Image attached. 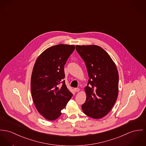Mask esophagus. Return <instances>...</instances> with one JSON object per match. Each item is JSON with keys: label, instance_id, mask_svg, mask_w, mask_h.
<instances>
[{"label": "esophagus", "instance_id": "esophagus-1", "mask_svg": "<svg viewBox=\"0 0 146 146\" xmlns=\"http://www.w3.org/2000/svg\"><path fill=\"white\" fill-rule=\"evenodd\" d=\"M74 90V91H75L76 92H78L80 90V89L78 88H75Z\"/></svg>", "mask_w": 146, "mask_h": 146}]
</instances>
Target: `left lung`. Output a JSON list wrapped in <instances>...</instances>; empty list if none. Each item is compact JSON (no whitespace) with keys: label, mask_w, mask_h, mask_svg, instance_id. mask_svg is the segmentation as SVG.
Listing matches in <instances>:
<instances>
[{"label":"left lung","mask_w":146,"mask_h":146,"mask_svg":"<svg viewBox=\"0 0 146 146\" xmlns=\"http://www.w3.org/2000/svg\"><path fill=\"white\" fill-rule=\"evenodd\" d=\"M76 50L84 61L90 78L82 110L91 118H101L110 112L118 97L117 69L111 56L99 46L77 45Z\"/></svg>","instance_id":"left-lung-1"}]
</instances>
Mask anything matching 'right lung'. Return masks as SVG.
I'll return each instance as SVG.
<instances>
[{
	"label": "right lung",
	"instance_id": "1",
	"mask_svg": "<svg viewBox=\"0 0 146 146\" xmlns=\"http://www.w3.org/2000/svg\"><path fill=\"white\" fill-rule=\"evenodd\" d=\"M74 49V45L52 46L35 63L31 78L32 98L38 111L49 121L60 116L61 110L73 96L63 79L64 65Z\"/></svg>",
	"mask_w": 146,
	"mask_h": 146
}]
</instances>
